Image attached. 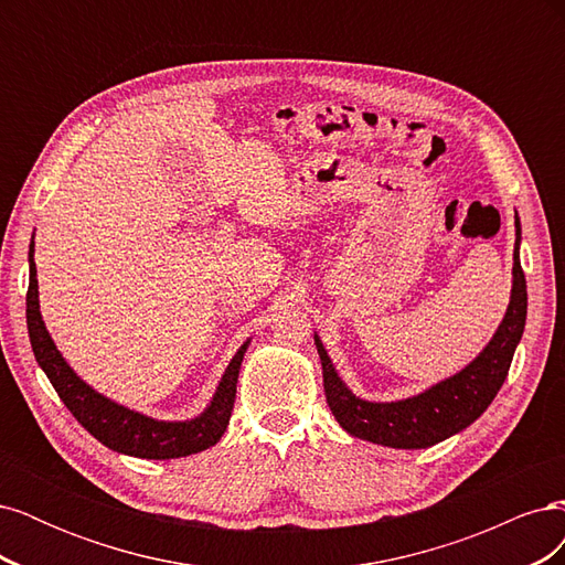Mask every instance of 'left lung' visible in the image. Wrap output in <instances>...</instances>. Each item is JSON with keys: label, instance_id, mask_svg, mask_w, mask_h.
<instances>
[{"label": "left lung", "instance_id": "obj_1", "mask_svg": "<svg viewBox=\"0 0 565 565\" xmlns=\"http://www.w3.org/2000/svg\"><path fill=\"white\" fill-rule=\"evenodd\" d=\"M519 247L521 221L516 216L514 285H511L507 313L498 332L488 341V347L465 370H459L452 377L417 393L413 398L391 403H372L358 398L341 382L320 337L313 334L322 363L324 396H328V405L341 429L355 438L377 443V446L417 450L431 448L436 443L459 434L486 413L507 380L511 358H514L525 328L527 292Z\"/></svg>", "mask_w": 565, "mask_h": 565}]
</instances>
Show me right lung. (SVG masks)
<instances>
[{
	"label": "right lung",
	"instance_id": "1",
	"mask_svg": "<svg viewBox=\"0 0 565 565\" xmlns=\"http://www.w3.org/2000/svg\"><path fill=\"white\" fill-rule=\"evenodd\" d=\"M30 285L25 299V316H28V334L32 351L51 386L56 388L65 407L71 409L73 417L87 429L96 440L104 443L106 448L143 457V459H177L207 450L224 436L237 388V374L249 341L237 349L233 361L228 363L224 377H221L210 405L195 419L185 422H162L148 415L136 413L125 405H119L104 393L94 391L87 382L79 380L75 370L65 363V358L56 349L54 339L46 332L44 320L40 313V292H38V266H35V243L30 245Z\"/></svg>",
	"mask_w": 565,
	"mask_h": 565
}]
</instances>
